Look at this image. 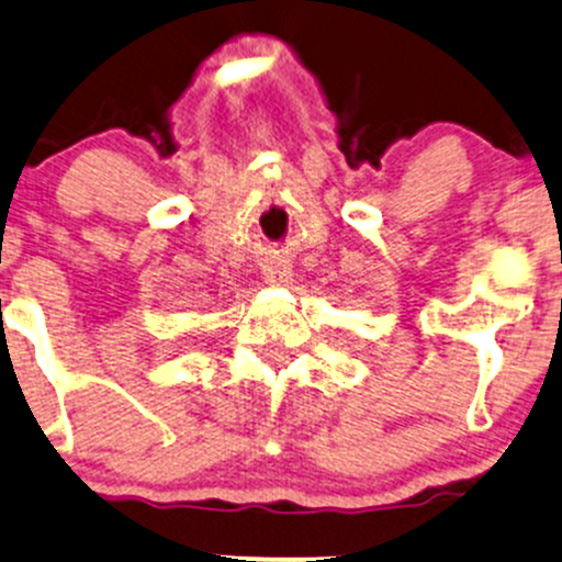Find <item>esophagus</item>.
Instances as JSON below:
<instances>
[{
    "label": "esophagus",
    "instance_id": "obj_1",
    "mask_svg": "<svg viewBox=\"0 0 562 562\" xmlns=\"http://www.w3.org/2000/svg\"><path fill=\"white\" fill-rule=\"evenodd\" d=\"M263 280L269 282V285L285 288V285H291V282H293V269L288 263L274 261V263H269L263 269Z\"/></svg>",
    "mask_w": 562,
    "mask_h": 562
}]
</instances>
